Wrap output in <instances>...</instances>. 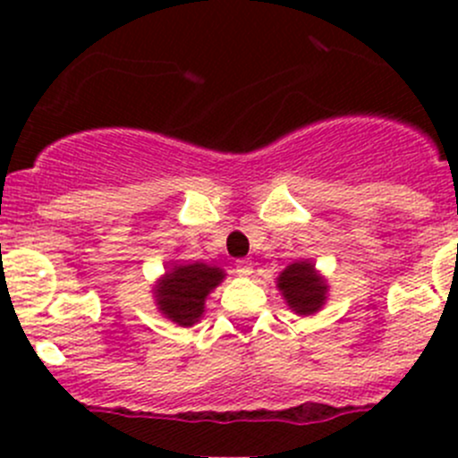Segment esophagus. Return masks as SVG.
I'll return each instance as SVG.
<instances>
[{
	"label": "esophagus",
	"instance_id": "obj_1",
	"mask_svg": "<svg viewBox=\"0 0 458 458\" xmlns=\"http://www.w3.org/2000/svg\"><path fill=\"white\" fill-rule=\"evenodd\" d=\"M252 261L250 259H239L237 263H234V272H237L239 276H250L252 275Z\"/></svg>",
	"mask_w": 458,
	"mask_h": 458
}]
</instances>
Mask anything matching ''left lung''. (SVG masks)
<instances>
[{
  "label": "left lung",
  "mask_w": 458,
  "mask_h": 458,
  "mask_svg": "<svg viewBox=\"0 0 458 458\" xmlns=\"http://www.w3.org/2000/svg\"><path fill=\"white\" fill-rule=\"evenodd\" d=\"M276 288L281 290L285 303L297 315H315L326 303V279L318 275L310 261L290 263L276 279Z\"/></svg>",
  "instance_id": "left-lung-1"
}]
</instances>
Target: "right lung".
<instances>
[{
  "mask_svg": "<svg viewBox=\"0 0 458 458\" xmlns=\"http://www.w3.org/2000/svg\"><path fill=\"white\" fill-rule=\"evenodd\" d=\"M224 270L208 263H177L170 267L155 288V301L161 315L177 326H195L203 315L206 297L224 281Z\"/></svg>",
  "mask_w": 458,
  "mask_h": 458,
  "instance_id": "right-lung-1",
  "label": "right lung"
}]
</instances>
